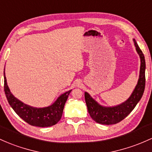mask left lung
Returning a JSON list of instances; mask_svg holds the SVG:
<instances>
[{
    "label": "left lung",
    "instance_id": "obj_1",
    "mask_svg": "<svg viewBox=\"0 0 152 152\" xmlns=\"http://www.w3.org/2000/svg\"><path fill=\"white\" fill-rule=\"evenodd\" d=\"M136 50L139 55L141 59V67H140L139 79L136 87L133 90L130 97L122 104L114 107H104L100 105L90 96L87 92L84 93L85 101L87 106L88 112L90 116L95 122L103 125H113L121 122L126 118L131 112L134 109L138 102L142 97L145 89V63L144 56L142 51L138 47L137 42L133 39Z\"/></svg>",
    "mask_w": 152,
    "mask_h": 152
}]
</instances>
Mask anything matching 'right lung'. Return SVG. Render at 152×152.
Wrapping results in <instances>:
<instances>
[{
	"mask_svg": "<svg viewBox=\"0 0 152 152\" xmlns=\"http://www.w3.org/2000/svg\"><path fill=\"white\" fill-rule=\"evenodd\" d=\"M4 91L10 105L25 122L33 126L50 127L56 125L61 120L64 105L71 90L61 94L51 105L42 108L33 107L23 103L11 94L7 85L4 71Z\"/></svg>",
	"mask_w": 152,
	"mask_h": 152,
	"instance_id": "add662e5",
	"label": "right lung"
}]
</instances>
